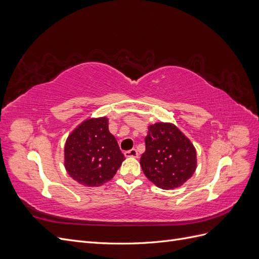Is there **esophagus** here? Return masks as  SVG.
Instances as JSON below:
<instances>
[{"instance_id":"34e87169","label":"esophagus","mask_w":259,"mask_h":259,"mask_svg":"<svg viewBox=\"0 0 259 259\" xmlns=\"http://www.w3.org/2000/svg\"><path fill=\"white\" fill-rule=\"evenodd\" d=\"M124 155L126 156V158H138V151L136 150V149H132V150H128V151H125Z\"/></svg>"}]
</instances>
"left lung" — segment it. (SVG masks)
<instances>
[{
  "label": "left lung",
  "instance_id": "left-lung-1",
  "mask_svg": "<svg viewBox=\"0 0 259 259\" xmlns=\"http://www.w3.org/2000/svg\"><path fill=\"white\" fill-rule=\"evenodd\" d=\"M146 151L140 158L144 174L161 189L183 186L197 168V151L177 126L155 123L148 127Z\"/></svg>",
  "mask_w": 259,
  "mask_h": 259
}]
</instances>
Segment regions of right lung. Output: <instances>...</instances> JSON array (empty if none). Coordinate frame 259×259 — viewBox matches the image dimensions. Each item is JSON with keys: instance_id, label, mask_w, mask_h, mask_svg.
Here are the masks:
<instances>
[{"instance_id": "obj_1", "label": "right lung", "mask_w": 259, "mask_h": 259, "mask_svg": "<svg viewBox=\"0 0 259 259\" xmlns=\"http://www.w3.org/2000/svg\"><path fill=\"white\" fill-rule=\"evenodd\" d=\"M124 160L116 139L109 132L107 117L85 120L67 138L65 167L83 186L107 183Z\"/></svg>"}]
</instances>
